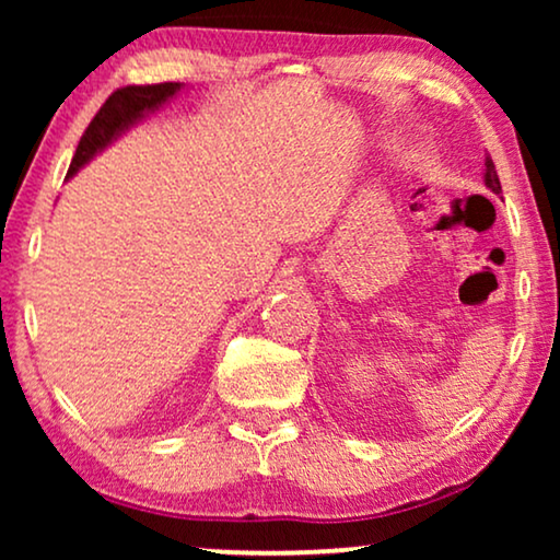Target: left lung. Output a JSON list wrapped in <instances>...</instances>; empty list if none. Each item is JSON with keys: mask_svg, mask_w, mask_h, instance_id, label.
Instances as JSON below:
<instances>
[{"mask_svg": "<svg viewBox=\"0 0 560 560\" xmlns=\"http://www.w3.org/2000/svg\"><path fill=\"white\" fill-rule=\"evenodd\" d=\"M485 186L492 190V194H502V186H500V178H497V171H494V163L492 158H485Z\"/></svg>", "mask_w": 560, "mask_h": 560, "instance_id": "8db88e82", "label": "left lung"}]
</instances>
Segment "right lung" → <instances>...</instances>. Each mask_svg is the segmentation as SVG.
Returning <instances> with one entry per match:
<instances>
[{"instance_id": "obj_1", "label": "right lung", "mask_w": 560, "mask_h": 560, "mask_svg": "<svg viewBox=\"0 0 560 560\" xmlns=\"http://www.w3.org/2000/svg\"><path fill=\"white\" fill-rule=\"evenodd\" d=\"M183 89V83H155V86H125L117 89L106 98L102 109L86 132H83L79 148H75L73 163L68 167L66 178H73L89 160H94L98 152L132 129L137 121H142L148 114H155L158 109L171 102V98Z\"/></svg>"}]
</instances>
